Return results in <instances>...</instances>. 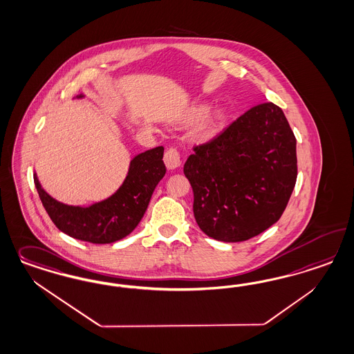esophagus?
I'll return each instance as SVG.
<instances>
[{"instance_id":"esophagus-1","label":"esophagus","mask_w":354,"mask_h":354,"mask_svg":"<svg viewBox=\"0 0 354 354\" xmlns=\"http://www.w3.org/2000/svg\"><path fill=\"white\" fill-rule=\"evenodd\" d=\"M164 162L168 169H176L181 164V153L176 147L167 149L164 153Z\"/></svg>"}]
</instances>
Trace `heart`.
Returning <instances> with one entry per match:
<instances>
[{
    "mask_svg": "<svg viewBox=\"0 0 354 354\" xmlns=\"http://www.w3.org/2000/svg\"><path fill=\"white\" fill-rule=\"evenodd\" d=\"M208 109H209V106L207 104H198L187 112L185 120L187 122H198L205 117V114L208 113ZM225 120H227L225 111L216 109L203 121V124L199 129V136L203 139L215 137L225 125Z\"/></svg>",
    "mask_w": 354,
    "mask_h": 354,
    "instance_id": "b5f03b06",
    "label": "heart"
}]
</instances>
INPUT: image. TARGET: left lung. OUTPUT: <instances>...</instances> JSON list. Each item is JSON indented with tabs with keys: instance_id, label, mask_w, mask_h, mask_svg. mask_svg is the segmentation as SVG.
I'll return each instance as SVG.
<instances>
[{
	"instance_id": "1",
	"label": "left lung",
	"mask_w": 354,
	"mask_h": 354,
	"mask_svg": "<svg viewBox=\"0 0 354 354\" xmlns=\"http://www.w3.org/2000/svg\"><path fill=\"white\" fill-rule=\"evenodd\" d=\"M193 149L183 173L196 224L208 237L249 240L281 217L296 185V137L277 105L252 106Z\"/></svg>"
}]
</instances>
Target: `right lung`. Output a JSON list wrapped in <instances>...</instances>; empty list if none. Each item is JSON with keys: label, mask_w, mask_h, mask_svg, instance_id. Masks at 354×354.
Here are the masks:
<instances>
[{"label": "right lung", "mask_w": 354, "mask_h": 354, "mask_svg": "<svg viewBox=\"0 0 354 354\" xmlns=\"http://www.w3.org/2000/svg\"><path fill=\"white\" fill-rule=\"evenodd\" d=\"M162 155L161 146L137 155L122 186L108 199L90 207L57 202L46 194L36 174L35 186L46 214L61 232L91 243H112L130 234L145 215L156 185L167 171Z\"/></svg>", "instance_id": "1"}]
</instances>
